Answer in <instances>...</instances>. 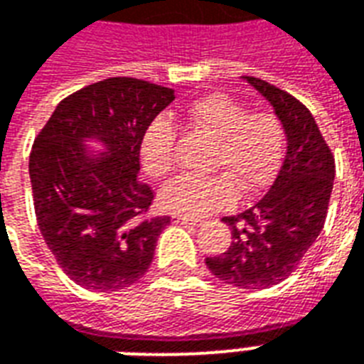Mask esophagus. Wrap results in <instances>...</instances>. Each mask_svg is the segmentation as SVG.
Returning <instances> with one entry per match:
<instances>
[{
    "label": "esophagus",
    "instance_id": "1",
    "mask_svg": "<svg viewBox=\"0 0 364 364\" xmlns=\"http://www.w3.org/2000/svg\"><path fill=\"white\" fill-rule=\"evenodd\" d=\"M173 223H177V225H198L200 221L193 218H185V215H173Z\"/></svg>",
    "mask_w": 364,
    "mask_h": 364
}]
</instances>
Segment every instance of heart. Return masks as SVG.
<instances>
[{
  "instance_id": "obj_1",
  "label": "heart",
  "mask_w": 364,
  "mask_h": 364,
  "mask_svg": "<svg viewBox=\"0 0 364 364\" xmlns=\"http://www.w3.org/2000/svg\"><path fill=\"white\" fill-rule=\"evenodd\" d=\"M187 122L215 141L208 177L181 176L160 193V204L177 215L204 218L232 206L238 188L256 193L274 177L284 152V127L273 112H250L248 107L225 93H212L188 105ZM177 129L156 118L141 137V162L152 179H164L176 168Z\"/></svg>"
}]
</instances>
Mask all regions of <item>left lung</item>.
I'll return each mask as SVG.
<instances>
[{"mask_svg":"<svg viewBox=\"0 0 364 364\" xmlns=\"http://www.w3.org/2000/svg\"><path fill=\"white\" fill-rule=\"evenodd\" d=\"M262 93L287 133V152L273 185L246 212L223 218L232 242L206 257L219 281L257 290L290 277L324 227L334 185V156L309 108L265 80L244 76Z\"/></svg>","mask_w":364,"mask_h":364,"instance_id":"8db88e82","label":"left lung"}]
</instances>
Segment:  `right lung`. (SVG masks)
Listing matches in <instances>:
<instances>
[{"label": "right lung", "mask_w": 364, "mask_h": 364, "mask_svg": "<svg viewBox=\"0 0 364 364\" xmlns=\"http://www.w3.org/2000/svg\"><path fill=\"white\" fill-rule=\"evenodd\" d=\"M176 99L137 77H108L59 102L30 152L41 237L60 269L87 290L114 292L151 267L168 215L145 218L154 193L139 181L141 137ZM85 138L107 153L93 157Z\"/></svg>", "instance_id": "add662e5"}]
</instances>
